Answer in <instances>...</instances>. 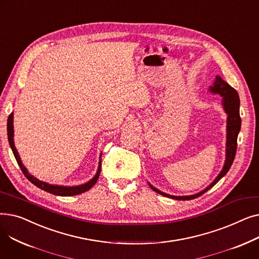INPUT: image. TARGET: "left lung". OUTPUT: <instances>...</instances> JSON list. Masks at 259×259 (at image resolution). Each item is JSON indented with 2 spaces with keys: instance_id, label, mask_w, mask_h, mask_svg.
Segmentation results:
<instances>
[{
  "instance_id": "8db88e82",
  "label": "left lung",
  "mask_w": 259,
  "mask_h": 259,
  "mask_svg": "<svg viewBox=\"0 0 259 259\" xmlns=\"http://www.w3.org/2000/svg\"><path fill=\"white\" fill-rule=\"evenodd\" d=\"M209 91L214 93V94H220L223 98L222 105L224 107L225 112L228 114L227 117V142H226V160L224 167L220 174L216 176L215 180L206 188L203 189L202 191L192 194V195H185V196H175V195H170L165 192H161L160 190L156 189L153 187L150 183L148 182V185L150 186V188L155 191L156 193L166 196L172 199L176 200H189V199H194L202 195L205 192H207L208 190H210L215 184L220 182L221 179H223L224 176L228 173L230 170L231 166L233 164V160L236 154V149H237V137L238 133L240 131V126H241V118L239 115V97L237 91L231 87L227 81H225L220 75H216L215 80L212 86L209 87Z\"/></svg>"
}]
</instances>
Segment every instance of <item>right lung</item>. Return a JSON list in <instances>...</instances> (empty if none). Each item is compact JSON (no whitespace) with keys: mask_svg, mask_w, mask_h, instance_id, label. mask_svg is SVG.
<instances>
[{"mask_svg":"<svg viewBox=\"0 0 259 259\" xmlns=\"http://www.w3.org/2000/svg\"><path fill=\"white\" fill-rule=\"evenodd\" d=\"M13 112L10 113V115L8 116V120H7V135H8V142L10 145L11 150L13 152V155H15L18 164L22 170V172L24 173V175L26 176V179L30 181L34 186H36L37 188L44 190V191L54 194V195H59V196H72V195H77L80 193H84L86 191H88L89 189H91L93 187V185L98 182L99 176L101 173V167H102V153L100 155V161H99V168L97 173L93 176V178L85 183L81 184L78 186H60V185H51L48 184L46 182H42L37 180L36 178H34L33 175H31L28 171H27L26 167L23 165V162L21 160V157L19 155V152L17 150V148L15 146V141H13Z\"/></svg>","mask_w":259,"mask_h":259,"instance_id":"right-lung-1","label":"right lung"}]
</instances>
